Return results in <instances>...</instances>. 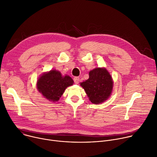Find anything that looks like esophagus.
I'll return each instance as SVG.
<instances>
[{"instance_id": "1", "label": "esophagus", "mask_w": 157, "mask_h": 157, "mask_svg": "<svg viewBox=\"0 0 157 157\" xmlns=\"http://www.w3.org/2000/svg\"><path fill=\"white\" fill-rule=\"evenodd\" d=\"M73 79H74V82H75V84H78L79 82V81H80L79 77H75Z\"/></svg>"}]
</instances>
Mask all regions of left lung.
<instances>
[{
	"mask_svg": "<svg viewBox=\"0 0 157 157\" xmlns=\"http://www.w3.org/2000/svg\"><path fill=\"white\" fill-rule=\"evenodd\" d=\"M88 79L81 83L89 100L93 104H100L107 100L113 90V81L105 68H98L89 73Z\"/></svg>",
	"mask_w": 157,
	"mask_h": 157,
	"instance_id": "8db88e82",
	"label": "left lung"
}]
</instances>
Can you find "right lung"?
<instances>
[{
  "label": "right lung",
  "mask_w": 157,
  "mask_h": 157,
  "mask_svg": "<svg viewBox=\"0 0 157 157\" xmlns=\"http://www.w3.org/2000/svg\"><path fill=\"white\" fill-rule=\"evenodd\" d=\"M73 83V80L69 76H62L59 71L51 70L39 78L37 89L44 98L56 102L59 100L66 88Z\"/></svg>",
  "instance_id": "1"
}]
</instances>
